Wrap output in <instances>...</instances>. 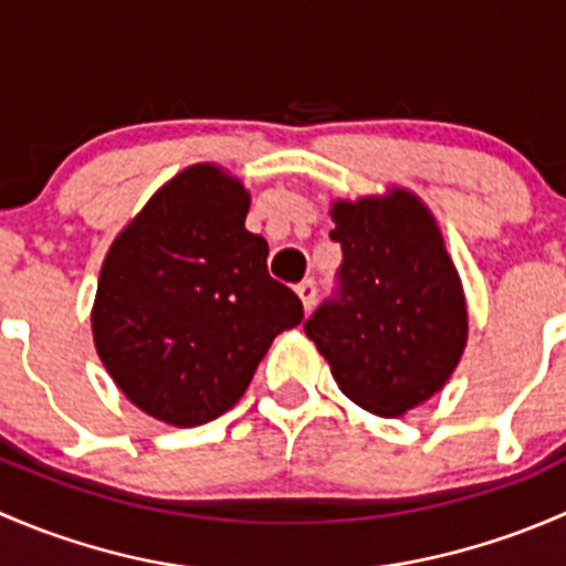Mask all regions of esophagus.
<instances>
[{"label":"esophagus","instance_id":"esophagus-1","mask_svg":"<svg viewBox=\"0 0 566 566\" xmlns=\"http://www.w3.org/2000/svg\"><path fill=\"white\" fill-rule=\"evenodd\" d=\"M295 293H298L301 304H304V312H312V310H315V301H317V284L312 282V279H306V282H301V284H298V290H295Z\"/></svg>","mask_w":566,"mask_h":566}]
</instances>
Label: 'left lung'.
Wrapping results in <instances>:
<instances>
[{
  "label": "left lung",
  "instance_id": "obj_1",
  "mask_svg": "<svg viewBox=\"0 0 566 566\" xmlns=\"http://www.w3.org/2000/svg\"><path fill=\"white\" fill-rule=\"evenodd\" d=\"M339 295L304 323L342 394L369 413L405 416L452 378L468 306L441 227L408 188L334 199Z\"/></svg>",
  "mask_w": 566,
  "mask_h": 566
}]
</instances>
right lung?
Listing matches in <instances>:
<instances>
[{
	"instance_id": "1",
	"label": "right lung",
	"mask_w": 566,
	"mask_h": 566,
	"mask_svg": "<svg viewBox=\"0 0 566 566\" xmlns=\"http://www.w3.org/2000/svg\"><path fill=\"white\" fill-rule=\"evenodd\" d=\"M251 197L219 164L164 182L101 265L93 339L139 410L197 427L232 408L282 331L304 319L268 276V243L247 230Z\"/></svg>"
}]
</instances>
